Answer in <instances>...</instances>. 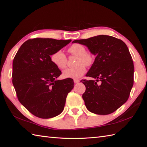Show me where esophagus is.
Returning a JSON list of instances; mask_svg holds the SVG:
<instances>
[{
    "mask_svg": "<svg viewBox=\"0 0 147 147\" xmlns=\"http://www.w3.org/2000/svg\"><path fill=\"white\" fill-rule=\"evenodd\" d=\"M74 83H75V84H78V83H79V82H80V80H79V79H75L74 80Z\"/></svg>",
    "mask_w": 147,
    "mask_h": 147,
    "instance_id": "1",
    "label": "esophagus"
}]
</instances>
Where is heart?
<instances>
[{
    "instance_id": "obj_1",
    "label": "heart",
    "mask_w": 147,
    "mask_h": 147,
    "mask_svg": "<svg viewBox=\"0 0 147 147\" xmlns=\"http://www.w3.org/2000/svg\"><path fill=\"white\" fill-rule=\"evenodd\" d=\"M68 51L71 55L77 57L76 67L68 68L63 72L65 78L78 79L82 77L86 71V67H90L94 62V55L90 51H87L84 45L75 43L68 48ZM51 61L59 69L63 70L67 66V58L61 50H58L52 54Z\"/></svg>"
}]
</instances>
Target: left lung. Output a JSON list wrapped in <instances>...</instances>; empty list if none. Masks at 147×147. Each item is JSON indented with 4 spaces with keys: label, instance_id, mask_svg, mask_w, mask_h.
I'll list each match as a JSON object with an SVG mask.
<instances>
[{
    "label": "left lung",
    "instance_id": "obj_1",
    "mask_svg": "<svg viewBox=\"0 0 147 147\" xmlns=\"http://www.w3.org/2000/svg\"><path fill=\"white\" fill-rule=\"evenodd\" d=\"M72 43L86 45L96 55L86 75L92 79L81 80L86 88L82 98L87 109L100 115L115 112L128 99L134 81V65L126 45L107 35Z\"/></svg>",
    "mask_w": 147,
    "mask_h": 147
}]
</instances>
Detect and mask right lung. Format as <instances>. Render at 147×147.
<instances>
[{"mask_svg":"<svg viewBox=\"0 0 147 147\" xmlns=\"http://www.w3.org/2000/svg\"><path fill=\"white\" fill-rule=\"evenodd\" d=\"M71 40L32 38L25 41L12 63V84L18 99L29 112L40 118L57 116L63 111L74 88L71 79L57 80L61 71L50 56Z\"/></svg>","mask_w":147,"mask_h":147,"instance_id":"add662e5","label":"right lung"}]
</instances>
